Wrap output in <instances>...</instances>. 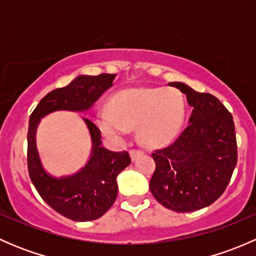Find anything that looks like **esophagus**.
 <instances>
[{"label":"esophagus","mask_w":256,"mask_h":256,"mask_svg":"<svg viewBox=\"0 0 256 256\" xmlns=\"http://www.w3.org/2000/svg\"><path fill=\"white\" fill-rule=\"evenodd\" d=\"M142 154L144 152L141 151V150H136V148L130 150V156H131V160H132V161H135V160L138 158V156H141Z\"/></svg>","instance_id":"34e87169"}]
</instances>
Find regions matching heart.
<instances>
[{
  "instance_id": "heart-1",
  "label": "heart",
  "mask_w": 256,
  "mask_h": 256,
  "mask_svg": "<svg viewBox=\"0 0 256 256\" xmlns=\"http://www.w3.org/2000/svg\"><path fill=\"white\" fill-rule=\"evenodd\" d=\"M109 109L96 114L102 134L121 138L138 128V138L147 147L171 144L180 134L186 116V104L176 88H131L115 94Z\"/></svg>"
}]
</instances>
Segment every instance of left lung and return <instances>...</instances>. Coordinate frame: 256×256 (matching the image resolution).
<instances>
[{"label": "left lung", "mask_w": 256, "mask_h": 256, "mask_svg": "<svg viewBox=\"0 0 256 256\" xmlns=\"http://www.w3.org/2000/svg\"><path fill=\"white\" fill-rule=\"evenodd\" d=\"M168 85L186 94L192 114L177 140L152 154L156 170L150 190L164 207L187 213L208 207L226 190L238 160L236 128L216 96L184 82Z\"/></svg>", "instance_id": "left-lung-1"}]
</instances>
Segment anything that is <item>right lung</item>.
<instances>
[{"mask_svg": "<svg viewBox=\"0 0 256 256\" xmlns=\"http://www.w3.org/2000/svg\"><path fill=\"white\" fill-rule=\"evenodd\" d=\"M115 74L79 76L69 85L48 92L30 118L28 125V174L48 206L76 222L95 220L104 216L118 196L116 177L130 164L128 152H112L102 146V135L95 124L84 118L92 136V154L88 164L76 174L53 177L46 172L36 146V131L42 118L59 110L85 112L112 86Z\"/></svg>", "mask_w": 256, "mask_h": 256, "instance_id": "1", "label": "right lung"}]
</instances>
